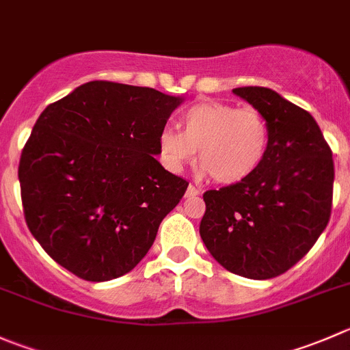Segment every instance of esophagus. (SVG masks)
Masks as SVG:
<instances>
[{
	"label": "esophagus",
	"instance_id": "34e87169",
	"mask_svg": "<svg viewBox=\"0 0 350 350\" xmlns=\"http://www.w3.org/2000/svg\"><path fill=\"white\" fill-rule=\"evenodd\" d=\"M200 195V188H196L195 185H189L188 189H186V196H196Z\"/></svg>",
	"mask_w": 350,
	"mask_h": 350
}]
</instances>
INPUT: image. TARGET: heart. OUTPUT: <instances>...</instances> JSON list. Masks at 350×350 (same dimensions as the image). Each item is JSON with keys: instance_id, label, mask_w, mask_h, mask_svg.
<instances>
[{"instance_id": "obj_1", "label": "heart", "mask_w": 350, "mask_h": 350, "mask_svg": "<svg viewBox=\"0 0 350 350\" xmlns=\"http://www.w3.org/2000/svg\"><path fill=\"white\" fill-rule=\"evenodd\" d=\"M181 130L164 128L159 147L165 164L181 171L198 150L200 167L220 185L244 181L260 169L270 147V126L254 107L203 100L179 118Z\"/></svg>"}]
</instances>
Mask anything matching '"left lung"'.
I'll return each instance as SVG.
<instances>
[{
	"mask_svg": "<svg viewBox=\"0 0 350 350\" xmlns=\"http://www.w3.org/2000/svg\"><path fill=\"white\" fill-rule=\"evenodd\" d=\"M267 118L265 161L244 181L203 193L200 236L220 265L246 279L282 275L327 227L334 159L308 111L265 87L232 90Z\"/></svg>",
	"mask_w": 350,
	"mask_h": 350,
	"instance_id": "obj_1",
	"label": "left lung"
}]
</instances>
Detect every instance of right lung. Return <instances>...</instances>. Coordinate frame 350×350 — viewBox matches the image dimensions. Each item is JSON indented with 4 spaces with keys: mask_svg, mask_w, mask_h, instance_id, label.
<instances>
[{
    "mask_svg": "<svg viewBox=\"0 0 350 350\" xmlns=\"http://www.w3.org/2000/svg\"><path fill=\"white\" fill-rule=\"evenodd\" d=\"M181 103L148 87L96 80L42 111L18 179L27 226L56 263L104 282L148 253L189 185L155 159Z\"/></svg>",
    "mask_w": 350,
    "mask_h": 350,
    "instance_id": "1",
    "label": "right lung"
}]
</instances>
